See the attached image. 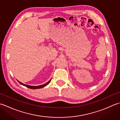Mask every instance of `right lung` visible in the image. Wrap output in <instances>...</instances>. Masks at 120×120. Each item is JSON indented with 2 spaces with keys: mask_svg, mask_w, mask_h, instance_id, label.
Masks as SVG:
<instances>
[{
  "mask_svg": "<svg viewBox=\"0 0 120 120\" xmlns=\"http://www.w3.org/2000/svg\"><path fill=\"white\" fill-rule=\"evenodd\" d=\"M17 81H18V82H19L20 84H21V85H22V86H26L27 88H30V89H40V88H43V87H44L45 86H47V85H48V84L50 82L51 79H50L49 81H48V82H47V83H46L44 84V85H41V86H33L27 85H26V84H24V83H22L21 82H20V81H19V80H17Z\"/></svg>",
  "mask_w": 120,
  "mask_h": 120,
  "instance_id": "1",
  "label": "right lung"
}]
</instances>
